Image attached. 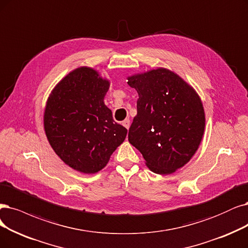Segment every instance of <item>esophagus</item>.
<instances>
[{
    "mask_svg": "<svg viewBox=\"0 0 248 248\" xmlns=\"http://www.w3.org/2000/svg\"><path fill=\"white\" fill-rule=\"evenodd\" d=\"M123 125L125 127V129L129 130V127H130V119L129 118L124 119V121L123 122Z\"/></svg>",
    "mask_w": 248,
    "mask_h": 248,
    "instance_id": "1",
    "label": "esophagus"
}]
</instances>
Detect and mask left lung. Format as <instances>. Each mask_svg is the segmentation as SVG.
I'll use <instances>...</instances> for the list:
<instances>
[{
	"label": "left lung",
	"mask_w": 248,
	"mask_h": 248,
	"mask_svg": "<svg viewBox=\"0 0 248 248\" xmlns=\"http://www.w3.org/2000/svg\"><path fill=\"white\" fill-rule=\"evenodd\" d=\"M138 92L137 115L129 142L149 170L170 175L184 167L197 151L205 127V114L196 91L167 68L127 77Z\"/></svg>",
	"instance_id": "obj_1"
}]
</instances>
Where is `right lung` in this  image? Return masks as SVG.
<instances>
[{
    "label": "right lung",
    "mask_w": 248,
    "mask_h": 248,
    "mask_svg": "<svg viewBox=\"0 0 248 248\" xmlns=\"http://www.w3.org/2000/svg\"><path fill=\"white\" fill-rule=\"evenodd\" d=\"M109 86L97 70L81 66L58 82L46 103L44 129L51 147L82 173L102 170L126 137L104 103Z\"/></svg>",
    "instance_id": "1"
}]
</instances>
